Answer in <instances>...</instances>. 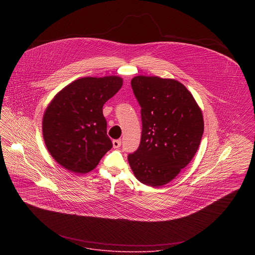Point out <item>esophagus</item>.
I'll use <instances>...</instances> for the list:
<instances>
[{"instance_id": "esophagus-1", "label": "esophagus", "mask_w": 255, "mask_h": 255, "mask_svg": "<svg viewBox=\"0 0 255 255\" xmlns=\"http://www.w3.org/2000/svg\"><path fill=\"white\" fill-rule=\"evenodd\" d=\"M122 145V141L120 140V139H115V140H113V146H114V148H119V147H121Z\"/></svg>"}]
</instances>
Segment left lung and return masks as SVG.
Returning a JSON list of instances; mask_svg holds the SVG:
<instances>
[{
	"label": "left lung",
	"instance_id": "left-lung-1",
	"mask_svg": "<svg viewBox=\"0 0 255 255\" xmlns=\"http://www.w3.org/2000/svg\"><path fill=\"white\" fill-rule=\"evenodd\" d=\"M131 87L141 107L142 133L128 160L139 182L158 187L175 179L195 155L203 116L191 93L175 79L138 75Z\"/></svg>",
	"mask_w": 255,
	"mask_h": 255
}]
</instances>
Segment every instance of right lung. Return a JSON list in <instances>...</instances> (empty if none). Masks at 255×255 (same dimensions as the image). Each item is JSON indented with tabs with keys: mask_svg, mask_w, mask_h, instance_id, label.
<instances>
[{
	"mask_svg": "<svg viewBox=\"0 0 255 255\" xmlns=\"http://www.w3.org/2000/svg\"><path fill=\"white\" fill-rule=\"evenodd\" d=\"M119 76L82 77L62 89L45 111L43 137L51 156L65 169L92 171L112 148L103 106L122 87Z\"/></svg>",
	"mask_w": 255,
	"mask_h": 255,
	"instance_id": "1",
	"label": "right lung"
}]
</instances>
